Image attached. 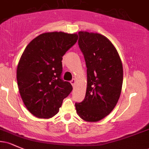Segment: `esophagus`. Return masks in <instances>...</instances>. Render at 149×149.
Returning <instances> with one entry per match:
<instances>
[{"label": "esophagus", "mask_w": 149, "mask_h": 149, "mask_svg": "<svg viewBox=\"0 0 149 149\" xmlns=\"http://www.w3.org/2000/svg\"><path fill=\"white\" fill-rule=\"evenodd\" d=\"M75 83H76V79H75V78H73V79L71 80V84L72 85V86H74Z\"/></svg>", "instance_id": "34e87169"}]
</instances>
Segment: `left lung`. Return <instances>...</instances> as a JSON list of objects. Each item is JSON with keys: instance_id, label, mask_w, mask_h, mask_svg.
<instances>
[{"instance_id": "8db88e82", "label": "left lung", "mask_w": 149, "mask_h": 149, "mask_svg": "<svg viewBox=\"0 0 149 149\" xmlns=\"http://www.w3.org/2000/svg\"><path fill=\"white\" fill-rule=\"evenodd\" d=\"M78 45L87 67L84 100L76 103L78 116L97 122L112 111L119 100L123 80L120 58L111 42L99 33L80 31Z\"/></svg>"}]
</instances>
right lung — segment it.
Listing matches in <instances>:
<instances>
[{"instance_id":"add662e5","label":"right lung","mask_w":149,"mask_h":149,"mask_svg":"<svg viewBox=\"0 0 149 149\" xmlns=\"http://www.w3.org/2000/svg\"><path fill=\"white\" fill-rule=\"evenodd\" d=\"M78 40L76 33L50 32L39 35L26 46L17 69L19 91L31 113L49 118L72 91L61 79L62 57Z\"/></svg>"}]
</instances>
